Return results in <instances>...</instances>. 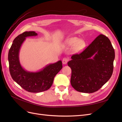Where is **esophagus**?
<instances>
[{
    "label": "esophagus",
    "instance_id": "34e87169",
    "mask_svg": "<svg viewBox=\"0 0 122 122\" xmlns=\"http://www.w3.org/2000/svg\"><path fill=\"white\" fill-rule=\"evenodd\" d=\"M62 64H63L64 65H66L68 61V59L67 58H64L63 59H62Z\"/></svg>",
    "mask_w": 122,
    "mask_h": 122
}]
</instances>
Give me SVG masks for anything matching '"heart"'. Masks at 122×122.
<instances>
[{"instance_id":"1","label":"heart","mask_w":122,"mask_h":122,"mask_svg":"<svg viewBox=\"0 0 122 122\" xmlns=\"http://www.w3.org/2000/svg\"><path fill=\"white\" fill-rule=\"evenodd\" d=\"M68 47L74 46V50L76 51L80 50L84 46V42L80 39L77 37H73L68 39L66 43Z\"/></svg>"}]
</instances>
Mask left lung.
I'll return each mask as SVG.
<instances>
[{
    "label": "left lung",
    "instance_id": "left-lung-1",
    "mask_svg": "<svg viewBox=\"0 0 122 122\" xmlns=\"http://www.w3.org/2000/svg\"><path fill=\"white\" fill-rule=\"evenodd\" d=\"M114 58L110 40L100 35L83 52L72 55L68 62L72 70L71 86L81 93L97 91L111 77Z\"/></svg>",
    "mask_w": 122,
    "mask_h": 122
}]
</instances>
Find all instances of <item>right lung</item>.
Returning a JSON list of instances; mask_svg holds the SVG:
<instances>
[{"label": "right lung", "mask_w": 122, "mask_h": 122, "mask_svg": "<svg viewBox=\"0 0 122 122\" xmlns=\"http://www.w3.org/2000/svg\"><path fill=\"white\" fill-rule=\"evenodd\" d=\"M35 31H25L14 39L8 54L9 69L13 79L26 91L40 93L50 88L54 77L62 69L61 61L46 65L36 72L28 71L21 66L19 52L22 45L28 36H36Z\"/></svg>", "instance_id": "1"}]
</instances>
